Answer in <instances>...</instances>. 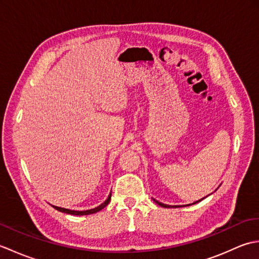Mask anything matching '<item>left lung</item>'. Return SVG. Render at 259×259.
Here are the masks:
<instances>
[{
	"label": "left lung",
	"mask_w": 259,
	"mask_h": 259,
	"mask_svg": "<svg viewBox=\"0 0 259 259\" xmlns=\"http://www.w3.org/2000/svg\"><path fill=\"white\" fill-rule=\"evenodd\" d=\"M203 199V198H202ZM202 199H200V200H202ZM200 200H198V201H196V202H199ZM153 201H155L157 205H159V206H161V207H164V208H171V207H181V206H170V205H164V203H162V202H159L158 200H156V199H153ZM196 202H194V203H196Z\"/></svg>",
	"instance_id": "8db88e82"
}]
</instances>
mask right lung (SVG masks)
Here are the masks:
<instances>
[{"label":"right lung","mask_w":259,"mask_h":259,"mask_svg":"<svg viewBox=\"0 0 259 259\" xmlns=\"http://www.w3.org/2000/svg\"><path fill=\"white\" fill-rule=\"evenodd\" d=\"M110 199H111V195H109L108 199H107L106 201H104V202H102L100 206H98V207L93 208V209H89V210H82V211H78V210H71V209L61 208V207H57V206H52V207H53V208H56L57 210H59V211H62V212H65V213L76 214V216H83V214H90V213H96V212H98V211H100L101 209H103L104 207H106V206L108 205L109 201H110Z\"/></svg>","instance_id":"obj_1"}]
</instances>
